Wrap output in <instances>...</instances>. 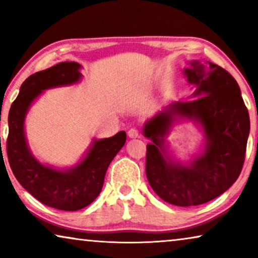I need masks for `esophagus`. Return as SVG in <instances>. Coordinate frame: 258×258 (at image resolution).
<instances>
[{
  "label": "esophagus",
  "mask_w": 258,
  "mask_h": 258,
  "mask_svg": "<svg viewBox=\"0 0 258 258\" xmlns=\"http://www.w3.org/2000/svg\"><path fill=\"white\" fill-rule=\"evenodd\" d=\"M139 135H140V133H139V130H137L136 128L129 129V132H128V136L129 137H132V139H136V137H139Z\"/></svg>",
  "instance_id": "34e87169"
}]
</instances>
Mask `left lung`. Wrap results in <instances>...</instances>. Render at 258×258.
I'll return each mask as SVG.
<instances>
[{
	"mask_svg": "<svg viewBox=\"0 0 258 258\" xmlns=\"http://www.w3.org/2000/svg\"><path fill=\"white\" fill-rule=\"evenodd\" d=\"M184 75L196 87L194 100L172 102L144 124V136L153 141L147 144L146 174L165 202L194 207L216 199L238 178L250 119L237 82L222 67L192 61ZM179 118L199 122L206 137L205 151L189 165L169 160L165 154V136Z\"/></svg>",
	"mask_w": 258,
	"mask_h": 258,
	"instance_id": "obj_1",
	"label": "left lung"
}]
</instances>
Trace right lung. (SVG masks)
Listing matches in <instances>:
<instances>
[{
  "instance_id": "add662e5",
  "label": "right lung",
  "mask_w": 258,
  "mask_h": 258,
  "mask_svg": "<svg viewBox=\"0 0 258 258\" xmlns=\"http://www.w3.org/2000/svg\"><path fill=\"white\" fill-rule=\"evenodd\" d=\"M80 69L76 62H61L30 75L21 86L8 115L7 155L16 179L41 203L66 211L83 209L100 195L109 164L126 140L125 132L94 140L86 157L64 170L40 163L30 153L24 135V118L30 104L42 91L79 82Z\"/></svg>"
}]
</instances>
